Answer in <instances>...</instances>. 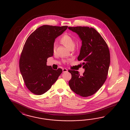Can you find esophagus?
<instances>
[{"mask_svg": "<svg viewBox=\"0 0 130 130\" xmlns=\"http://www.w3.org/2000/svg\"><path fill=\"white\" fill-rule=\"evenodd\" d=\"M67 71H68L67 69H66V68L63 69V72H67Z\"/></svg>", "mask_w": 130, "mask_h": 130, "instance_id": "esophagus-1", "label": "esophagus"}]
</instances>
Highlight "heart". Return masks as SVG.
Here are the masks:
<instances>
[{
	"label": "heart",
	"mask_w": 130,
	"mask_h": 130,
	"mask_svg": "<svg viewBox=\"0 0 130 130\" xmlns=\"http://www.w3.org/2000/svg\"><path fill=\"white\" fill-rule=\"evenodd\" d=\"M61 43L67 47L69 50L73 49L75 45V41L73 38L68 34H64L60 39ZM56 50V45L54 44L53 46V51L54 52Z\"/></svg>",
	"instance_id": "b5f03b06"
}]
</instances>
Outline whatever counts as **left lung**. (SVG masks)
I'll list each match as a JSON object with an SVG mask.
<instances>
[{
  "label": "left lung",
  "mask_w": 130,
  "mask_h": 130,
  "mask_svg": "<svg viewBox=\"0 0 130 130\" xmlns=\"http://www.w3.org/2000/svg\"><path fill=\"white\" fill-rule=\"evenodd\" d=\"M77 34L82 40L78 61L85 71L80 75L78 71L69 70L72 78L69 85L72 91L83 97L95 93L107 78L110 64V54L108 45L97 30L86 26L69 27Z\"/></svg>",
  "instance_id": "obj_1"
}]
</instances>
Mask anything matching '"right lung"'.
Here are the masks:
<instances>
[{
    "instance_id": "add662e5",
    "label": "right lung",
    "mask_w": 130,
    "mask_h": 130,
    "mask_svg": "<svg viewBox=\"0 0 130 130\" xmlns=\"http://www.w3.org/2000/svg\"><path fill=\"white\" fill-rule=\"evenodd\" d=\"M67 26L44 25L28 37L20 59V71L30 92L40 95L48 91L62 72L46 65L47 58L53 55L55 39L66 30Z\"/></svg>"
}]
</instances>
